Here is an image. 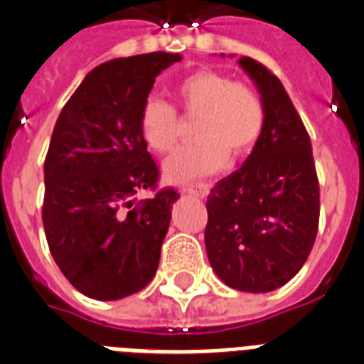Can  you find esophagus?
<instances>
[{
	"mask_svg": "<svg viewBox=\"0 0 364 364\" xmlns=\"http://www.w3.org/2000/svg\"><path fill=\"white\" fill-rule=\"evenodd\" d=\"M209 188H211V183L209 181H200L194 183V185H185L181 188L183 192H187V194H196V196H208Z\"/></svg>",
	"mask_w": 364,
	"mask_h": 364,
	"instance_id": "obj_1",
	"label": "esophagus"
}]
</instances>
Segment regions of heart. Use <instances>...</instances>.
Returning a JSON list of instances; mask_svg holds the SVG:
<instances>
[{"label":"heart","mask_w":364,"mask_h":364,"mask_svg":"<svg viewBox=\"0 0 364 364\" xmlns=\"http://www.w3.org/2000/svg\"><path fill=\"white\" fill-rule=\"evenodd\" d=\"M176 100L185 114L198 117V140L166 162V176L172 181L215 172L226 164L228 155L239 159L252 151L264 134L265 100L249 82L215 70H196L177 82ZM140 132L153 151H176L181 136L176 106L147 99L140 112Z\"/></svg>","instance_id":"heart-1"}]
</instances>
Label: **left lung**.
<instances>
[{"mask_svg": "<svg viewBox=\"0 0 364 364\" xmlns=\"http://www.w3.org/2000/svg\"><path fill=\"white\" fill-rule=\"evenodd\" d=\"M239 65L267 108L264 134L245 164L211 188L205 249L215 273L239 291L264 294L299 273L320 224L312 144L284 85L264 63Z\"/></svg>", "mask_w": 364, "mask_h": 364, "instance_id": "left-lung-1", "label": "left lung"}]
</instances>
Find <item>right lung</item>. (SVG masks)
Listing matches in <instances>:
<instances>
[{
    "mask_svg": "<svg viewBox=\"0 0 364 364\" xmlns=\"http://www.w3.org/2000/svg\"><path fill=\"white\" fill-rule=\"evenodd\" d=\"M176 61L181 55L151 52L99 65L55 121L44 159V233L61 273L93 299L136 294L159 267L179 192L159 188L140 112ZM144 190L156 196L138 200Z\"/></svg>",
    "mask_w": 364,
    "mask_h": 364,
    "instance_id": "right-lung-1",
    "label": "right lung"
}]
</instances>
